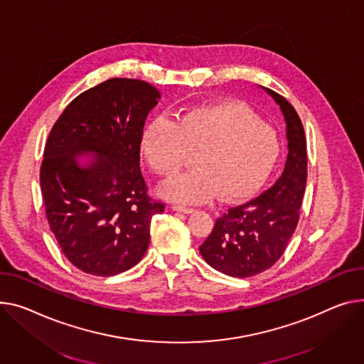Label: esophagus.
<instances>
[{"mask_svg": "<svg viewBox=\"0 0 364 364\" xmlns=\"http://www.w3.org/2000/svg\"><path fill=\"white\" fill-rule=\"evenodd\" d=\"M173 209L177 210V212H183V213H191L193 212V208L186 206V205H174Z\"/></svg>", "mask_w": 364, "mask_h": 364, "instance_id": "obj_1", "label": "esophagus"}]
</instances>
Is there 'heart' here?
<instances>
[{"instance_id":"1","label":"heart","mask_w":364,"mask_h":364,"mask_svg":"<svg viewBox=\"0 0 364 364\" xmlns=\"http://www.w3.org/2000/svg\"><path fill=\"white\" fill-rule=\"evenodd\" d=\"M141 152L155 171L171 177L196 152L198 168L162 187L176 202L198 203L216 196L235 202L250 198L268 178L279 156L275 132L245 105L212 102L144 127Z\"/></svg>"}]
</instances>
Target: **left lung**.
<instances>
[{
  "label": "left lung",
  "mask_w": 364,
  "mask_h": 364,
  "mask_svg": "<svg viewBox=\"0 0 364 364\" xmlns=\"http://www.w3.org/2000/svg\"><path fill=\"white\" fill-rule=\"evenodd\" d=\"M263 89L279 105L287 123L288 155L284 173L260 196L230 208L218 218L212 232L199 247L213 269L235 278H249L269 269L284 255L299 224L307 180L301 119L284 96Z\"/></svg>",
  "instance_id": "8db88e82"
}]
</instances>
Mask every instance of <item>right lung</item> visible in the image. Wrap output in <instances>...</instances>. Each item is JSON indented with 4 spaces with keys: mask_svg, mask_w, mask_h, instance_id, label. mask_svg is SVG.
I'll list each match as a JSON object with an SVG mask.
<instances>
[{
    "mask_svg": "<svg viewBox=\"0 0 364 364\" xmlns=\"http://www.w3.org/2000/svg\"><path fill=\"white\" fill-rule=\"evenodd\" d=\"M161 98L137 79H109L73 100L48 136L41 165L45 216L77 269L112 277L140 262L165 205L140 171L143 127ZM80 153H93L87 167Z\"/></svg>",
    "mask_w": 364,
    "mask_h": 364,
    "instance_id": "add662e5",
    "label": "right lung"
}]
</instances>
